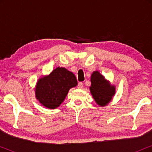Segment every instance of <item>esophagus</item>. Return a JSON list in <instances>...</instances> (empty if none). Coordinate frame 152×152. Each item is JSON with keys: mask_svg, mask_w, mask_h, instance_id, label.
Listing matches in <instances>:
<instances>
[{"mask_svg": "<svg viewBox=\"0 0 152 152\" xmlns=\"http://www.w3.org/2000/svg\"><path fill=\"white\" fill-rule=\"evenodd\" d=\"M83 86H84V84L82 82H79L78 85H77V88H82Z\"/></svg>", "mask_w": 152, "mask_h": 152, "instance_id": "1", "label": "esophagus"}]
</instances>
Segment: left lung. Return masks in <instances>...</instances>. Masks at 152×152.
Returning <instances> with one entry per match:
<instances>
[{
	"instance_id": "8db88e82",
	"label": "left lung",
	"mask_w": 152,
	"mask_h": 152,
	"mask_svg": "<svg viewBox=\"0 0 152 152\" xmlns=\"http://www.w3.org/2000/svg\"><path fill=\"white\" fill-rule=\"evenodd\" d=\"M91 82L90 91L95 102L102 107L109 103L115 94V87L111 86L98 71L93 72Z\"/></svg>"
}]
</instances>
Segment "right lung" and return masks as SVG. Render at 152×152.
Masks as SVG:
<instances>
[{
	"mask_svg": "<svg viewBox=\"0 0 152 152\" xmlns=\"http://www.w3.org/2000/svg\"><path fill=\"white\" fill-rule=\"evenodd\" d=\"M77 85V81L72 72L58 67L48 76L39 79L35 94L44 107L55 109L64 100L69 89Z\"/></svg>",
	"mask_w": 152,
	"mask_h": 152,
	"instance_id": "add662e5",
	"label": "right lung"
}]
</instances>
